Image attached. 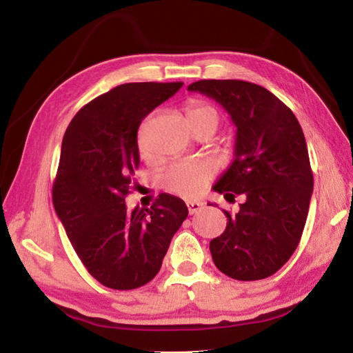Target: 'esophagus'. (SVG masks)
Listing matches in <instances>:
<instances>
[{
    "label": "esophagus",
    "instance_id": "esophagus-1",
    "mask_svg": "<svg viewBox=\"0 0 353 353\" xmlns=\"http://www.w3.org/2000/svg\"><path fill=\"white\" fill-rule=\"evenodd\" d=\"M187 207H188V212L190 214H194L201 212L202 208H204V204L202 202H198V201H187Z\"/></svg>",
    "mask_w": 353,
    "mask_h": 353
}]
</instances>
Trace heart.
<instances>
[{
	"mask_svg": "<svg viewBox=\"0 0 353 353\" xmlns=\"http://www.w3.org/2000/svg\"><path fill=\"white\" fill-rule=\"evenodd\" d=\"M187 117L190 126L194 123L213 119L214 123L219 121V113L213 105L202 103V101H190L187 105ZM145 152V148H143ZM214 165L207 160H182L171 165L163 172L162 185L170 193L182 196V198L194 199L204 193L207 185L214 176Z\"/></svg>",
	"mask_w": 353,
	"mask_h": 353,
	"instance_id": "obj_1",
	"label": "heart"
}]
</instances>
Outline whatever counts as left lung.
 <instances>
[{
    "label": "left lung",
    "mask_w": 353,
    "mask_h": 353,
    "mask_svg": "<svg viewBox=\"0 0 353 353\" xmlns=\"http://www.w3.org/2000/svg\"><path fill=\"white\" fill-rule=\"evenodd\" d=\"M224 107L236 126L235 159L213 190L240 210H224L227 227L210 241L221 272L250 282L277 272L294 254L313 193L307 141L294 113L252 82L204 79L188 85Z\"/></svg>",
    "instance_id": "8db88e82"
}]
</instances>
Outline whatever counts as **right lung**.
Returning a JSON list of instances; mask_svg holds the SVG:
<instances>
[{
  "instance_id": "right-lung-1",
  "label": "right lung",
  "mask_w": 353,
  "mask_h": 353,
  "mask_svg": "<svg viewBox=\"0 0 353 353\" xmlns=\"http://www.w3.org/2000/svg\"><path fill=\"white\" fill-rule=\"evenodd\" d=\"M182 85L123 83L83 105L63 135L52 204L82 265L107 288L151 282L188 216L185 202L165 193L149 208L124 204L140 165V124Z\"/></svg>"
}]
</instances>
